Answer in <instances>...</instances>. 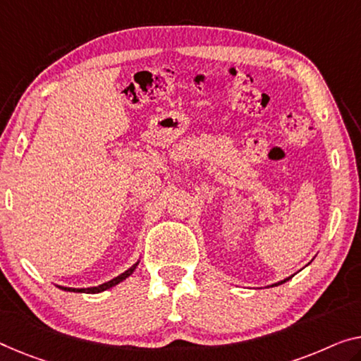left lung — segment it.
<instances>
[{
	"instance_id": "obj_1",
	"label": "left lung",
	"mask_w": 361,
	"mask_h": 361,
	"mask_svg": "<svg viewBox=\"0 0 361 361\" xmlns=\"http://www.w3.org/2000/svg\"><path fill=\"white\" fill-rule=\"evenodd\" d=\"M292 277V276H290ZM290 277H286V279L284 281H279V282H276V284H273V286H281V284H284V282H287V281H289L290 279Z\"/></svg>"
}]
</instances>
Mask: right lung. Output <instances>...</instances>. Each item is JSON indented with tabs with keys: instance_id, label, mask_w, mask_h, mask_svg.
I'll return each instance as SVG.
<instances>
[{
	"instance_id": "1",
	"label": "right lung",
	"mask_w": 361,
	"mask_h": 361,
	"mask_svg": "<svg viewBox=\"0 0 361 361\" xmlns=\"http://www.w3.org/2000/svg\"><path fill=\"white\" fill-rule=\"evenodd\" d=\"M137 264H138V262H137L134 266H130V268L127 269V271H124L123 274H119L118 277H114V279H111V281H108V282H104V284H99V286H97V287H87V289H72V287H63V286H58V287H59V289H63V290H68V292L99 293V292H103V290H108V289H111V287L118 286L119 282H123L124 279H127V277H129L132 273H134L135 268H137Z\"/></svg>"
}]
</instances>
